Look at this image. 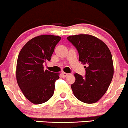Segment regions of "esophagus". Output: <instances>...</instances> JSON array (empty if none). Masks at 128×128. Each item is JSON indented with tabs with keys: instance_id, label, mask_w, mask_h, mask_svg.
Segmentation results:
<instances>
[{
	"instance_id": "34e87169",
	"label": "esophagus",
	"mask_w": 128,
	"mask_h": 128,
	"mask_svg": "<svg viewBox=\"0 0 128 128\" xmlns=\"http://www.w3.org/2000/svg\"><path fill=\"white\" fill-rule=\"evenodd\" d=\"M62 76V77H64H64H66V76H68V73H64V72H62V73H61Z\"/></svg>"
}]
</instances>
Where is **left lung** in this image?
<instances>
[{"mask_svg": "<svg viewBox=\"0 0 128 128\" xmlns=\"http://www.w3.org/2000/svg\"><path fill=\"white\" fill-rule=\"evenodd\" d=\"M67 39L76 48L79 61L87 66L84 77L74 74L75 82L71 85L73 94L83 103H96L105 94L113 77L111 52L102 40L93 35H71Z\"/></svg>", "mask_w": 128, "mask_h": 128, "instance_id": "left-lung-1", "label": "left lung"}]
</instances>
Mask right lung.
Returning a JSON list of instances; mask_svg holds the SVG:
<instances>
[{
  "mask_svg": "<svg viewBox=\"0 0 128 128\" xmlns=\"http://www.w3.org/2000/svg\"><path fill=\"white\" fill-rule=\"evenodd\" d=\"M61 40L56 35H42L29 40L21 49L16 67V78L25 98L39 104L52 98L59 73L44 70V63L50 61L55 46Z\"/></svg>",
  "mask_w": 128,
  "mask_h": 128,
  "instance_id": "add662e5",
  "label": "right lung"
}]
</instances>
